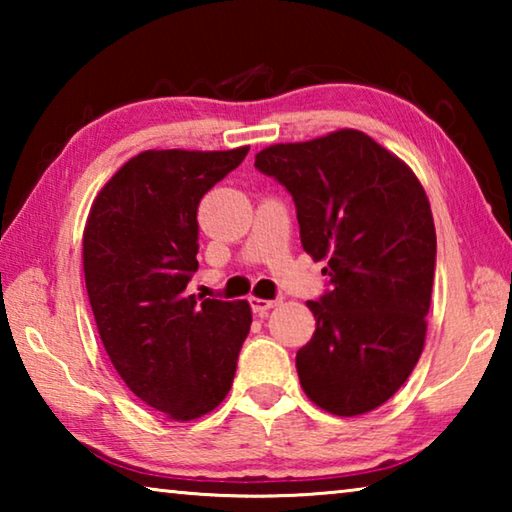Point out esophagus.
<instances>
[{
	"instance_id": "obj_1",
	"label": "esophagus",
	"mask_w": 512,
	"mask_h": 512,
	"mask_svg": "<svg viewBox=\"0 0 512 512\" xmlns=\"http://www.w3.org/2000/svg\"><path fill=\"white\" fill-rule=\"evenodd\" d=\"M277 305V300H264V298H250V307H253V311L257 316H266L268 311H271L273 307Z\"/></svg>"
}]
</instances>
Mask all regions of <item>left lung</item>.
<instances>
[{"label": "left lung", "instance_id": "1", "mask_svg": "<svg viewBox=\"0 0 512 512\" xmlns=\"http://www.w3.org/2000/svg\"><path fill=\"white\" fill-rule=\"evenodd\" d=\"M255 167L296 203L302 248L327 259L329 291L309 300L316 332L296 354L302 391L343 418L400 391L418 363L436 271V228L420 180L352 128L273 144Z\"/></svg>", "mask_w": 512, "mask_h": 512}]
</instances>
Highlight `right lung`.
I'll list each match as a JSON object with an SVG mask.
<instances>
[{
    "label": "right lung",
    "instance_id": "right-lung-1",
    "mask_svg": "<svg viewBox=\"0 0 512 512\" xmlns=\"http://www.w3.org/2000/svg\"><path fill=\"white\" fill-rule=\"evenodd\" d=\"M248 149L135 155L85 223V287L103 348L126 386L176 422L225 400L253 323L246 300L185 293L198 271V203Z\"/></svg>",
    "mask_w": 512,
    "mask_h": 512
}]
</instances>
